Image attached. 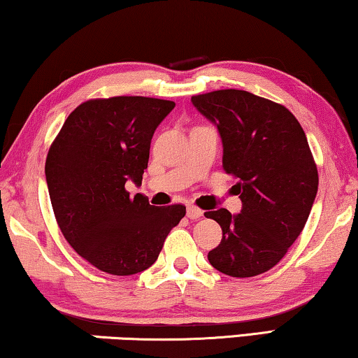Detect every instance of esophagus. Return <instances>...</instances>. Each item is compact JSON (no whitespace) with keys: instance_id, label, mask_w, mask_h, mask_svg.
<instances>
[{"instance_id":"34e87169","label":"esophagus","mask_w":358,"mask_h":358,"mask_svg":"<svg viewBox=\"0 0 358 358\" xmlns=\"http://www.w3.org/2000/svg\"><path fill=\"white\" fill-rule=\"evenodd\" d=\"M187 217L190 220H199L200 217H203V212L197 207H194V205H189L187 207Z\"/></svg>"}]
</instances>
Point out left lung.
Masks as SVG:
<instances>
[{
  "label": "left lung",
  "instance_id": "obj_1",
  "mask_svg": "<svg viewBox=\"0 0 358 358\" xmlns=\"http://www.w3.org/2000/svg\"><path fill=\"white\" fill-rule=\"evenodd\" d=\"M192 104L217 127L223 169L238 179L243 207L205 212L223 239L208 261L231 277L267 272L300 236L317 194V169L305 131L287 107L248 91L220 90Z\"/></svg>",
  "mask_w": 358,
  "mask_h": 358
}]
</instances>
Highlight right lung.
<instances>
[{"instance_id":"right-lung-1","label":"right lung","mask_w":358,"mask_h":358,"mask_svg":"<svg viewBox=\"0 0 358 358\" xmlns=\"http://www.w3.org/2000/svg\"><path fill=\"white\" fill-rule=\"evenodd\" d=\"M174 106L141 96L83 102L48 150L45 179L58 227L102 272L146 271L185 215L184 205L158 208L125 190L127 182L141 185L151 138Z\"/></svg>"}]
</instances>
